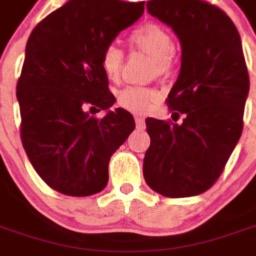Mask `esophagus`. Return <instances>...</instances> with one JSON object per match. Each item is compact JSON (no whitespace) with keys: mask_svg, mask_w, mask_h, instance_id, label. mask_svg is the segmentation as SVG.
Wrapping results in <instances>:
<instances>
[{"mask_svg":"<svg viewBox=\"0 0 256 256\" xmlns=\"http://www.w3.org/2000/svg\"><path fill=\"white\" fill-rule=\"evenodd\" d=\"M136 126L140 130H144L145 128V119L141 116H136Z\"/></svg>","mask_w":256,"mask_h":256,"instance_id":"esophagus-1","label":"esophagus"}]
</instances>
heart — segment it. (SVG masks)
Segmentation results:
<instances>
[{
    "mask_svg": "<svg viewBox=\"0 0 256 256\" xmlns=\"http://www.w3.org/2000/svg\"><path fill=\"white\" fill-rule=\"evenodd\" d=\"M128 42L132 49L141 50L152 58L150 74L166 76L174 64V42L166 28L155 23H146L130 32ZM124 56L115 45H108L100 54V67L106 78L115 82L122 72ZM118 106L133 114L144 115L160 101V93L154 88L128 86L116 94Z\"/></svg>",
    "mask_w": 256,
    "mask_h": 256,
    "instance_id": "obj_1",
    "label": "heart"
}]
</instances>
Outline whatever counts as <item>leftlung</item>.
<instances>
[{"label":"left lung","instance_id":"obj_1","mask_svg":"<svg viewBox=\"0 0 256 256\" xmlns=\"http://www.w3.org/2000/svg\"><path fill=\"white\" fill-rule=\"evenodd\" d=\"M146 9L181 41V72L167 106L185 118L181 124L145 120L144 178L166 198L196 196L216 182L242 136L250 90L242 41L225 12L207 1L152 0Z\"/></svg>","mask_w":256,"mask_h":256}]
</instances>
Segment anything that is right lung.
Segmentation results:
<instances>
[{
  "instance_id": "1",
  "label": "right lung",
  "mask_w": 256,
  "mask_h": 256,
  "mask_svg": "<svg viewBox=\"0 0 256 256\" xmlns=\"http://www.w3.org/2000/svg\"><path fill=\"white\" fill-rule=\"evenodd\" d=\"M142 14L144 2L70 0L30 34L16 86L20 138L38 176L58 192H101L112 154L136 128L122 108L90 114L115 102L100 67L102 49Z\"/></svg>"
}]
</instances>
